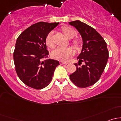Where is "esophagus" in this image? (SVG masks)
<instances>
[{
  "mask_svg": "<svg viewBox=\"0 0 121 121\" xmlns=\"http://www.w3.org/2000/svg\"><path fill=\"white\" fill-rule=\"evenodd\" d=\"M60 64H68V62H65V61H60Z\"/></svg>",
  "mask_w": 121,
  "mask_h": 121,
  "instance_id": "obj_1",
  "label": "esophagus"
}]
</instances>
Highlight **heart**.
<instances>
[{"mask_svg": "<svg viewBox=\"0 0 121 121\" xmlns=\"http://www.w3.org/2000/svg\"><path fill=\"white\" fill-rule=\"evenodd\" d=\"M64 35L68 39H73L77 35V33L73 28L70 27H64L62 29ZM53 31H52L48 33L46 39V44L49 47H53L54 46V43L53 40ZM74 47L76 48H78L80 47L78 41H75L73 42ZM73 54V49L70 47H57L55 48L52 51V56L53 58L58 60L65 61L67 60Z\"/></svg>", "mask_w": 121, "mask_h": 121, "instance_id": "b5f03b06", "label": "heart"}]
</instances>
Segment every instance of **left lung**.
I'll use <instances>...</instances> for the list:
<instances>
[{
    "mask_svg": "<svg viewBox=\"0 0 121 121\" xmlns=\"http://www.w3.org/2000/svg\"><path fill=\"white\" fill-rule=\"evenodd\" d=\"M68 23L78 30L82 40L81 52L77 57L78 63L74 64L77 69L69 75V79L78 87H88L96 83L104 71L109 58L107 44L102 36L88 24L80 20Z\"/></svg>",
    "mask_w": 121,
    "mask_h": 121,
    "instance_id": "8db88e82",
    "label": "left lung"
}]
</instances>
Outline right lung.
<instances>
[{"label":"right lung","mask_w":121,"mask_h":121,"mask_svg":"<svg viewBox=\"0 0 121 121\" xmlns=\"http://www.w3.org/2000/svg\"><path fill=\"white\" fill-rule=\"evenodd\" d=\"M58 24L40 22L26 29L17 39L13 53L16 71L30 87L40 90L47 86L60 65L58 61L48 57L46 42L48 33Z\"/></svg>","instance_id":"obj_1"}]
</instances>
